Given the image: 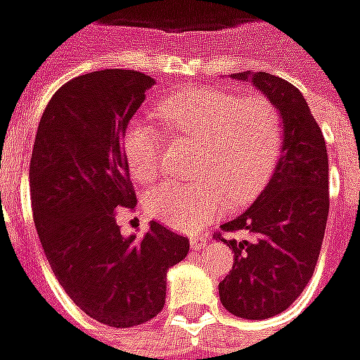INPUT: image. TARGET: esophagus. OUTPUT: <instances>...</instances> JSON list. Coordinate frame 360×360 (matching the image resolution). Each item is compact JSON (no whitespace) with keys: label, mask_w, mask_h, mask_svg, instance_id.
<instances>
[{"label":"esophagus","mask_w":360,"mask_h":360,"mask_svg":"<svg viewBox=\"0 0 360 360\" xmlns=\"http://www.w3.org/2000/svg\"><path fill=\"white\" fill-rule=\"evenodd\" d=\"M192 250H202L204 245H206V236H202V233H198V236H192Z\"/></svg>","instance_id":"obj_1"}]
</instances>
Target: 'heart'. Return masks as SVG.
I'll list each match as a JSON object with an SVG mask.
<instances>
[{
  "label": "heart",
  "mask_w": 360,
  "mask_h": 360,
  "mask_svg": "<svg viewBox=\"0 0 360 360\" xmlns=\"http://www.w3.org/2000/svg\"><path fill=\"white\" fill-rule=\"evenodd\" d=\"M158 117L188 139L200 142L198 180H164L150 188L144 206L152 218L176 230H196L214 218L226 198L252 200L276 168L283 124L265 96H240L214 86H190L164 98ZM130 174L148 182L158 172L160 139L144 120H132L122 141Z\"/></svg>",
  "instance_id": "heart-1"
}]
</instances>
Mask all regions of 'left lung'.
<instances>
[{
  "label": "left lung",
  "instance_id": "obj_1",
  "mask_svg": "<svg viewBox=\"0 0 360 360\" xmlns=\"http://www.w3.org/2000/svg\"><path fill=\"white\" fill-rule=\"evenodd\" d=\"M257 86L283 124L276 170L250 208L221 226L243 231L230 245L233 267L219 281V301L242 319H269L303 293L319 259L329 216V158L317 120L297 86L269 73H236Z\"/></svg>",
  "mask_w": 360,
  "mask_h": 360
}]
</instances>
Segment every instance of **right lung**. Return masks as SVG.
Listing matches in <instances>:
<instances>
[{
	"mask_svg": "<svg viewBox=\"0 0 360 360\" xmlns=\"http://www.w3.org/2000/svg\"><path fill=\"white\" fill-rule=\"evenodd\" d=\"M154 79L105 69L77 77L41 117L31 164V208L55 277L75 305L108 327L154 319L166 271L190 242L150 221L144 238L120 233L118 208L136 206L122 139Z\"/></svg>",
	"mask_w": 360,
	"mask_h": 360,
	"instance_id": "obj_1",
	"label": "right lung"
}]
</instances>
